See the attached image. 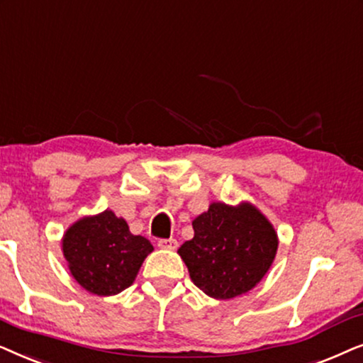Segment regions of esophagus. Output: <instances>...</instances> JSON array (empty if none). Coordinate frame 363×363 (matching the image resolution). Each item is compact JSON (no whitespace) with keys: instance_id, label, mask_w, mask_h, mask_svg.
<instances>
[{"instance_id":"obj_1","label":"esophagus","mask_w":363,"mask_h":363,"mask_svg":"<svg viewBox=\"0 0 363 363\" xmlns=\"http://www.w3.org/2000/svg\"><path fill=\"white\" fill-rule=\"evenodd\" d=\"M157 245L161 249H164V250H174V249L177 247V240L172 239V238L171 239H161L157 242Z\"/></svg>"}]
</instances>
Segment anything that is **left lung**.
Segmentation results:
<instances>
[{
	"label": "left lung",
	"instance_id": "obj_1",
	"mask_svg": "<svg viewBox=\"0 0 363 363\" xmlns=\"http://www.w3.org/2000/svg\"><path fill=\"white\" fill-rule=\"evenodd\" d=\"M194 238L177 250L191 280L206 296L227 301L252 291L279 249L272 222L247 201L211 202L192 220Z\"/></svg>",
	"mask_w": 363,
	"mask_h": 363
}]
</instances>
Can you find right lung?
Returning a JSON list of instances; mask_svg holds the SVG:
<instances>
[{"instance_id": "right-lung-1", "label": "right lung", "mask_w": 363, "mask_h": 363, "mask_svg": "<svg viewBox=\"0 0 363 363\" xmlns=\"http://www.w3.org/2000/svg\"><path fill=\"white\" fill-rule=\"evenodd\" d=\"M61 250L84 291L109 297L133 286L154 247L146 238L134 235L123 217L106 209L72 222L62 235Z\"/></svg>"}]
</instances>
